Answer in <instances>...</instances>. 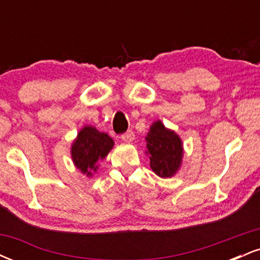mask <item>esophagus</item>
Returning <instances> with one entry per match:
<instances>
[{
  "instance_id": "esophagus-1",
  "label": "esophagus",
  "mask_w": 260,
  "mask_h": 260,
  "mask_svg": "<svg viewBox=\"0 0 260 260\" xmlns=\"http://www.w3.org/2000/svg\"><path fill=\"white\" fill-rule=\"evenodd\" d=\"M121 139L123 140V142H126V143L133 142V140H134V133H133V131H127L126 133L122 134Z\"/></svg>"
}]
</instances>
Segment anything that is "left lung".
Returning <instances> with one entry per match:
<instances>
[{"label":"left lung","mask_w":260,"mask_h":260,"mask_svg":"<svg viewBox=\"0 0 260 260\" xmlns=\"http://www.w3.org/2000/svg\"><path fill=\"white\" fill-rule=\"evenodd\" d=\"M150 168L160 177H171L181 166L183 148L180 137L165 128L161 121L154 122L147 137Z\"/></svg>","instance_id":"left-lung-1"}]
</instances>
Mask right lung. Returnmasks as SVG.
<instances>
[{"label":"right lung","mask_w":260,"mask_h":260,"mask_svg":"<svg viewBox=\"0 0 260 260\" xmlns=\"http://www.w3.org/2000/svg\"><path fill=\"white\" fill-rule=\"evenodd\" d=\"M113 147V140L106 133H101L94 127L86 126L80 131L72 145L74 165L83 174L91 176L96 171V162L103 160Z\"/></svg>","instance_id":"1"}]
</instances>
